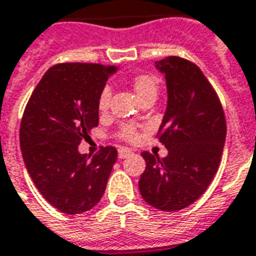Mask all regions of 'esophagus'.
<instances>
[{
    "label": "esophagus",
    "instance_id": "esophagus-1",
    "mask_svg": "<svg viewBox=\"0 0 256 256\" xmlns=\"http://www.w3.org/2000/svg\"><path fill=\"white\" fill-rule=\"evenodd\" d=\"M132 154V150H130V148H121L118 150V157L120 158H126L128 156H131Z\"/></svg>",
    "mask_w": 256,
    "mask_h": 256
}]
</instances>
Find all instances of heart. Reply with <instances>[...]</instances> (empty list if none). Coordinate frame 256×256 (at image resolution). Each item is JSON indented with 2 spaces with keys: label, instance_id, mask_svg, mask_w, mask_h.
Instances as JSON below:
<instances>
[{
  "label": "heart",
  "instance_id": "heart-1",
  "mask_svg": "<svg viewBox=\"0 0 256 256\" xmlns=\"http://www.w3.org/2000/svg\"><path fill=\"white\" fill-rule=\"evenodd\" d=\"M134 90L136 92V95L139 96V99L142 100L143 98H146V96H157L158 82L150 74H139V76H136L134 78ZM110 100H112V90H110V86H104L100 90L99 98H98V108H99V112H102V113L108 112V108H110ZM117 136L121 140H125V142H135L138 138H139V132H138L136 125L124 124L120 128Z\"/></svg>",
  "mask_w": 256,
  "mask_h": 256
}]
</instances>
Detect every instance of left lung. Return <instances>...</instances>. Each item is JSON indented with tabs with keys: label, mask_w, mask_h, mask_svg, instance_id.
<instances>
[{
	"label": "left lung",
	"mask_w": 256,
	"mask_h": 256,
	"mask_svg": "<svg viewBox=\"0 0 256 256\" xmlns=\"http://www.w3.org/2000/svg\"><path fill=\"white\" fill-rule=\"evenodd\" d=\"M166 76L168 103L158 140L168 156L143 152V200L160 211L183 210L204 194L218 172L226 139L220 100L198 66L179 56L156 62Z\"/></svg>",
	"instance_id": "left-lung-1"
}]
</instances>
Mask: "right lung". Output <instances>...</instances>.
Returning a JSON list of instances; mask_svg holds the SVG:
<instances>
[{"mask_svg":"<svg viewBox=\"0 0 256 256\" xmlns=\"http://www.w3.org/2000/svg\"><path fill=\"white\" fill-rule=\"evenodd\" d=\"M117 67L59 63L44 74L20 122V148L38 192L60 212L76 215L100 201L117 160L113 146L90 156L78 144L99 124L98 98Z\"/></svg>","mask_w":256,"mask_h":256,"instance_id":"obj_1","label":"right lung"}]
</instances>
